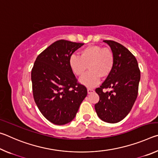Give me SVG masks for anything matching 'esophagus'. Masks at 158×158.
<instances>
[{"label":"esophagus","mask_w":158,"mask_h":158,"mask_svg":"<svg viewBox=\"0 0 158 158\" xmlns=\"http://www.w3.org/2000/svg\"><path fill=\"white\" fill-rule=\"evenodd\" d=\"M87 90H88V93H89V94H90V93L94 92V90H93V89H90V88H89V89H87Z\"/></svg>","instance_id":"34e87169"}]
</instances>
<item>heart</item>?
I'll return each mask as SVG.
<instances>
[{
	"label": "heart",
	"instance_id": "obj_1",
	"mask_svg": "<svg viewBox=\"0 0 158 158\" xmlns=\"http://www.w3.org/2000/svg\"><path fill=\"white\" fill-rule=\"evenodd\" d=\"M69 65L77 77L82 76L88 67L89 71L79 81L85 86L93 87L98 84L100 77L106 78L111 74L114 65V55L109 48L91 45L80 51L79 56H71Z\"/></svg>",
	"mask_w": 158,
	"mask_h": 158
}]
</instances>
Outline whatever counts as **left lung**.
<instances>
[{"label": "left lung", "instance_id": "left-lung-1", "mask_svg": "<svg viewBox=\"0 0 158 158\" xmlns=\"http://www.w3.org/2000/svg\"><path fill=\"white\" fill-rule=\"evenodd\" d=\"M114 55L111 74L95 89L100 100L95 105L98 117L103 121L116 123L122 121L132 109L137 98L140 69L137 60L126 47L113 40H104ZM110 88V92L105 89Z\"/></svg>", "mask_w": 158, "mask_h": 158}]
</instances>
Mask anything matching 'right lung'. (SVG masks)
I'll return each mask as SVG.
<instances>
[{"instance_id": "right-lung-1", "label": "right lung", "mask_w": 158, "mask_h": 158, "mask_svg": "<svg viewBox=\"0 0 158 158\" xmlns=\"http://www.w3.org/2000/svg\"><path fill=\"white\" fill-rule=\"evenodd\" d=\"M84 44L60 40L40 53L34 63V100L42 114L55 125L73 121L87 95L86 88L77 82L69 65V58Z\"/></svg>"}]
</instances>
